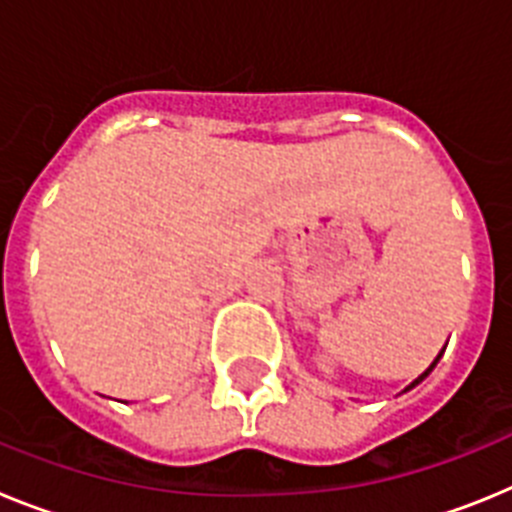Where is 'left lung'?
Returning a JSON list of instances; mask_svg holds the SVG:
<instances>
[{"label":"left lung","instance_id":"obj_1","mask_svg":"<svg viewBox=\"0 0 512 512\" xmlns=\"http://www.w3.org/2000/svg\"><path fill=\"white\" fill-rule=\"evenodd\" d=\"M443 351H446V346H443V348H441V354H438V356H436V359H433V364H431V366H428V369H425V372H423V374H420V377H418V379H413V382H410V384H408V387H405V390H402V392H410V390H413V387H418V384H420V382H423V379H425V377H428V374H431V372H433V369H436V364H438V359H441V356H443Z\"/></svg>","mask_w":512,"mask_h":512}]
</instances>
